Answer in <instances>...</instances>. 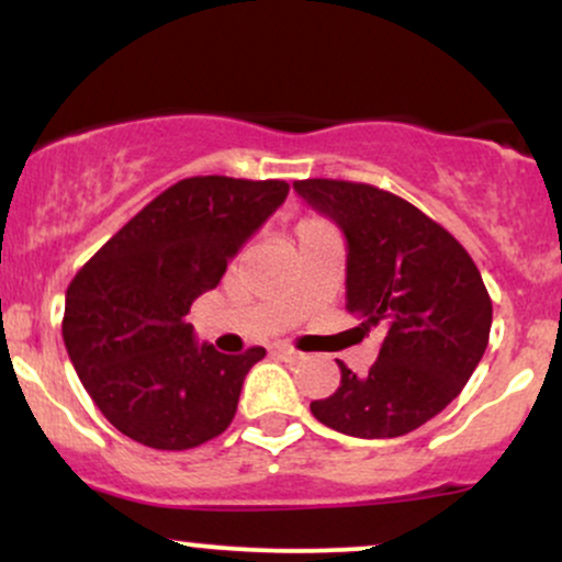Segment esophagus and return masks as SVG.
Segmentation results:
<instances>
[{
  "label": "esophagus",
  "instance_id": "esophagus-1",
  "mask_svg": "<svg viewBox=\"0 0 562 562\" xmlns=\"http://www.w3.org/2000/svg\"><path fill=\"white\" fill-rule=\"evenodd\" d=\"M272 351L277 353V357H282V359H290V362H293V359H301V353L295 351L293 346H285V344H277V346H272Z\"/></svg>",
  "mask_w": 562,
  "mask_h": 562
}]
</instances>
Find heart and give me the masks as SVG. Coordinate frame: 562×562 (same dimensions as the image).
<instances>
[{
  "label": "heart",
  "mask_w": 562,
  "mask_h": 562,
  "mask_svg": "<svg viewBox=\"0 0 562 562\" xmlns=\"http://www.w3.org/2000/svg\"><path fill=\"white\" fill-rule=\"evenodd\" d=\"M303 224H317V222H314V218H306V222H301L299 227H303Z\"/></svg>",
  "instance_id": "heart-1"
}]
</instances>
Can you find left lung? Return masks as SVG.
Returning <instances> with one entry per match:
<instances>
[{
    "mask_svg": "<svg viewBox=\"0 0 562 562\" xmlns=\"http://www.w3.org/2000/svg\"><path fill=\"white\" fill-rule=\"evenodd\" d=\"M303 203L346 237V308L380 330L378 362H344L333 396L312 402L322 425L353 438L412 434L460 396L492 330L479 267L441 224L393 192L340 179H301Z\"/></svg>",
    "mask_w": 562,
    "mask_h": 562,
    "instance_id": "left-lung-1",
    "label": "left lung"
}]
</instances>
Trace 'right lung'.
<instances>
[{
    "label": "right lung",
    "instance_id": "add662e5",
    "mask_svg": "<svg viewBox=\"0 0 562 562\" xmlns=\"http://www.w3.org/2000/svg\"><path fill=\"white\" fill-rule=\"evenodd\" d=\"M288 182L190 177L160 192L81 267L63 338L113 428L150 449L200 447L229 428L261 346L229 357L198 344L192 301L214 290Z\"/></svg>",
    "mask_w": 562,
    "mask_h": 562
}]
</instances>
